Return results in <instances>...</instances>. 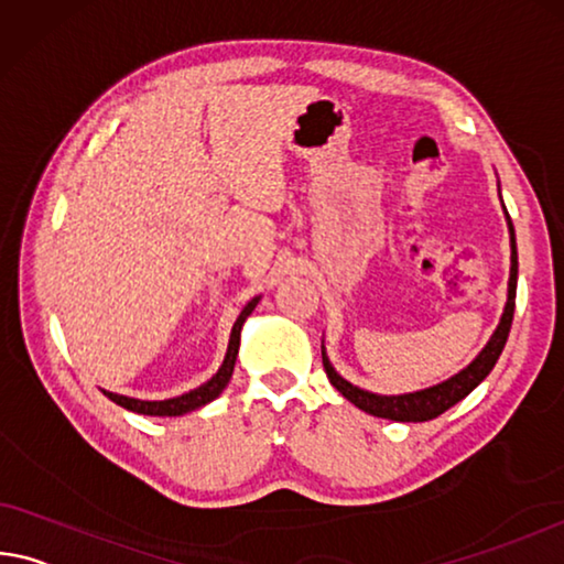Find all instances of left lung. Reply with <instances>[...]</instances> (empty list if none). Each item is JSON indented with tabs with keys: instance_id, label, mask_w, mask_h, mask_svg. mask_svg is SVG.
<instances>
[{
	"instance_id": "8db88e82",
	"label": "left lung",
	"mask_w": 564,
	"mask_h": 564,
	"mask_svg": "<svg viewBox=\"0 0 564 564\" xmlns=\"http://www.w3.org/2000/svg\"><path fill=\"white\" fill-rule=\"evenodd\" d=\"M507 216V228H509V248H512V265H509V289H507V303L502 311V318L495 328V334L487 341V346L477 354V359L469 366H464L459 373H454L452 379H446L442 383H434L429 389H419V391H409V394H373V391H366L354 387L351 381H346L341 373H338L334 366H330L326 348L321 346V356H324V369L328 381L334 383L336 391L351 401L354 406H359L361 411L371 416H381V419H391V422H429V419H436L444 414L446 409H452L457 401H462L467 394H471L481 381L489 377V371L495 369V364L502 354V348L507 344L509 328H512V316H514V296H517V240H514V228H512V218L505 208Z\"/></svg>"
}]
</instances>
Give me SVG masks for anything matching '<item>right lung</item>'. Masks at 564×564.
Returning a JSON list of instances; mask_svg holds the SVG:
<instances>
[{
    "instance_id": "obj_1",
    "label": "right lung",
    "mask_w": 564,
    "mask_h": 564,
    "mask_svg": "<svg viewBox=\"0 0 564 564\" xmlns=\"http://www.w3.org/2000/svg\"><path fill=\"white\" fill-rule=\"evenodd\" d=\"M258 301H261V296L250 299L246 303V308L240 311V316L236 318V324H234V330H230L226 359H223L220 369L213 373L208 381L200 383L198 389L187 391V394H181V397H173V399H163V401H142V399L115 394V391H105V389H102V394L110 401H115L118 406L128 409V411H135V414H145V416H183V414H187V411H195V409H200L205 404H210L213 399H218L223 394V389L228 387L230 377H234V366H236V356H238V346H240V328H243L246 318L253 314Z\"/></svg>"
}]
</instances>
